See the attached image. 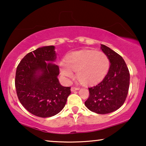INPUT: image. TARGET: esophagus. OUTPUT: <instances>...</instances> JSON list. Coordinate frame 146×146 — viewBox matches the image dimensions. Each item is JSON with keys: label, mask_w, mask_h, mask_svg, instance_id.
<instances>
[{"label": "esophagus", "mask_w": 146, "mask_h": 146, "mask_svg": "<svg viewBox=\"0 0 146 146\" xmlns=\"http://www.w3.org/2000/svg\"><path fill=\"white\" fill-rule=\"evenodd\" d=\"M78 90H79V88H78V87H72L71 88V91L72 92Z\"/></svg>", "instance_id": "esophagus-1"}]
</instances>
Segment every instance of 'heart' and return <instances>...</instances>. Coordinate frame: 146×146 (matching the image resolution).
Here are the masks:
<instances>
[{
    "mask_svg": "<svg viewBox=\"0 0 146 146\" xmlns=\"http://www.w3.org/2000/svg\"><path fill=\"white\" fill-rule=\"evenodd\" d=\"M110 60L102 52L82 50L76 52L66 57L65 65L62 64V74L68 78L73 77L76 71L78 80L84 84H93L102 80L108 71Z\"/></svg>",
    "mask_w": 146,
    "mask_h": 146,
    "instance_id": "heart-1",
    "label": "heart"
}]
</instances>
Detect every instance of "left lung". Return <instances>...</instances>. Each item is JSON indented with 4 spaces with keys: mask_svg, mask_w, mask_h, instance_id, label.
I'll return each instance as SVG.
<instances>
[{
    "mask_svg": "<svg viewBox=\"0 0 146 146\" xmlns=\"http://www.w3.org/2000/svg\"><path fill=\"white\" fill-rule=\"evenodd\" d=\"M101 48L108 57L110 66L101 82L88 88L89 97L85 106L93 112L106 114L115 111L124 103L129 86V72L120 55L104 44Z\"/></svg>",
    "mask_w": 146,
    "mask_h": 146,
    "instance_id": "8db88e82",
    "label": "left lung"
}]
</instances>
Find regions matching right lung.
<instances>
[{
	"instance_id": "obj_1",
	"label": "right lung",
	"mask_w": 146,
	"mask_h": 146,
	"mask_svg": "<svg viewBox=\"0 0 146 146\" xmlns=\"http://www.w3.org/2000/svg\"><path fill=\"white\" fill-rule=\"evenodd\" d=\"M54 46L38 48L27 54L18 65L15 88L21 104L32 114L53 116L65 106L70 87L60 85Z\"/></svg>"
}]
</instances>
